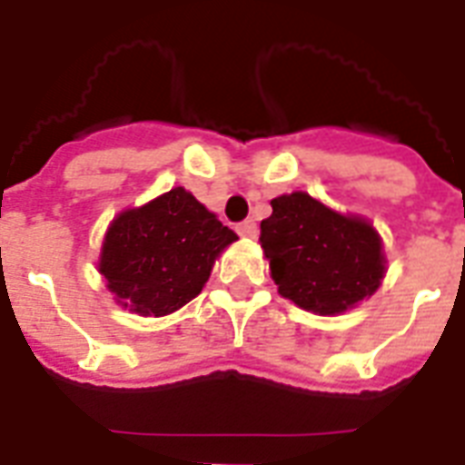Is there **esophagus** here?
Instances as JSON below:
<instances>
[{"instance_id": "1", "label": "esophagus", "mask_w": 465, "mask_h": 465, "mask_svg": "<svg viewBox=\"0 0 465 465\" xmlns=\"http://www.w3.org/2000/svg\"><path fill=\"white\" fill-rule=\"evenodd\" d=\"M236 232H239L243 239H255V236H258V224H255L253 219H246V222H241V224L236 226Z\"/></svg>"}]
</instances>
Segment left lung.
I'll return each instance as SVG.
<instances>
[{
  "mask_svg": "<svg viewBox=\"0 0 465 465\" xmlns=\"http://www.w3.org/2000/svg\"><path fill=\"white\" fill-rule=\"evenodd\" d=\"M261 246L277 292L318 316H335L371 297L386 272L381 236L367 219L325 207L309 193L272 200Z\"/></svg>",
  "mask_w": 465,
  "mask_h": 465,
  "instance_id": "8db88e82",
  "label": "left lung"
}]
</instances>
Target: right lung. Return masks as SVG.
Returning <instances> with one entry per match:
<instances>
[{"label":"right lung","instance_id":"1","mask_svg":"<svg viewBox=\"0 0 465 465\" xmlns=\"http://www.w3.org/2000/svg\"><path fill=\"white\" fill-rule=\"evenodd\" d=\"M236 239L188 190L173 188L113 219L98 272L120 306L168 316L203 292L219 253Z\"/></svg>","mask_w":465,"mask_h":465}]
</instances>
